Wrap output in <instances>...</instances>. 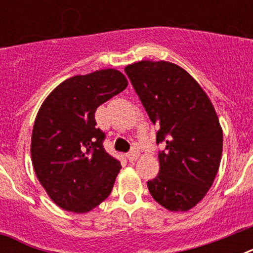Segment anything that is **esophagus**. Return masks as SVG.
I'll return each mask as SVG.
<instances>
[{"instance_id":"obj_1","label":"esophagus","mask_w":253,"mask_h":253,"mask_svg":"<svg viewBox=\"0 0 253 253\" xmlns=\"http://www.w3.org/2000/svg\"><path fill=\"white\" fill-rule=\"evenodd\" d=\"M139 158V150L138 148H132V150L127 154V159L130 160V162H135L136 159Z\"/></svg>"}]
</instances>
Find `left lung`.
<instances>
[{
	"label": "left lung",
	"instance_id": "8db88e82",
	"mask_svg": "<svg viewBox=\"0 0 253 253\" xmlns=\"http://www.w3.org/2000/svg\"><path fill=\"white\" fill-rule=\"evenodd\" d=\"M125 72L159 126L156 143L166 144L148 190L169 211H188L206 196L219 169L223 132L215 109L200 84L173 63L142 60Z\"/></svg>",
	"mask_w": 253,
	"mask_h": 253
}]
</instances>
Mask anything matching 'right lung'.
<instances>
[{
	"label": "right lung",
	"instance_id": "add662e5",
	"mask_svg": "<svg viewBox=\"0 0 253 253\" xmlns=\"http://www.w3.org/2000/svg\"><path fill=\"white\" fill-rule=\"evenodd\" d=\"M127 86L117 69L73 76L53 89L34 122L31 160L49 198L59 208L87 212L111 193L121 163L103 148L94 113Z\"/></svg>",
	"mask_w": 253,
	"mask_h": 253
}]
</instances>
